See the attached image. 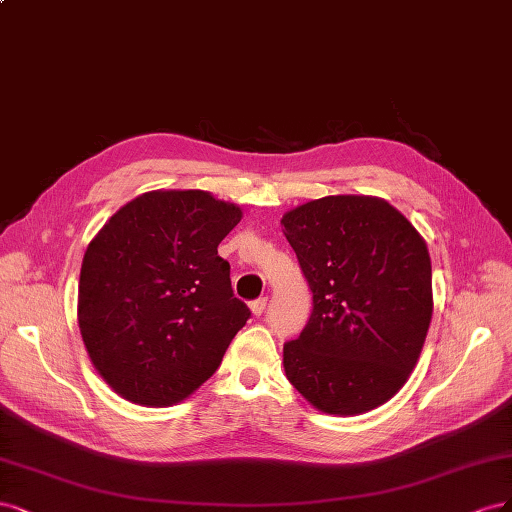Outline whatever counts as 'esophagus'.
Wrapping results in <instances>:
<instances>
[{"label":"esophagus","instance_id":"34e87169","mask_svg":"<svg viewBox=\"0 0 512 512\" xmlns=\"http://www.w3.org/2000/svg\"><path fill=\"white\" fill-rule=\"evenodd\" d=\"M266 306H268V298H257V300L251 302V312L255 317H261L263 310H266Z\"/></svg>","mask_w":512,"mask_h":512}]
</instances>
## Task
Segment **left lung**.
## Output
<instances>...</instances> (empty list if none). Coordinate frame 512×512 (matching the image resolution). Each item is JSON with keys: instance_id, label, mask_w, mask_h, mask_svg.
Wrapping results in <instances>:
<instances>
[{"instance_id": "obj_1", "label": "left lung", "mask_w": 512, "mask_h": 512, "mask_svg": "<svg viewBox=\"0 0 512 512\" xmlns=\"http://www.w3.org/2000/svg\"><path fill=\"white\" fill-rule=\"evenodd\" d=\"M280 223L312 291L308 323L283 349L289 383L329 415L385 404L415 368L432 321L423 238L366 195H327Z\"/></svg>"}]
</instances>
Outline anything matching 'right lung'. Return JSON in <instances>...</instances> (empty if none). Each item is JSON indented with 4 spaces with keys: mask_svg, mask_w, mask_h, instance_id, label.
<instances>
[{
    "mask_svg": "<svg viewBox=\"0 0 512 512\" xmlns=\"http://www.w3.org/2000/svg\"><path fill=\"white\" fill-rule=\"evenodd\" d=\"M206 191H151L87 246L78 325L95 370L125 400L170 406L217 372L251 310L219 242L240 223Z\"/></svg>",
    "mask_w": 512,
    "mask_h": 512,
    "instance_id": "add662e5",
    "label": "right lung"
}]
</instances>
